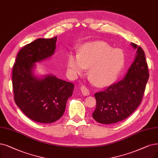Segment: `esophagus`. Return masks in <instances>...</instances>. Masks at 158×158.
<instances>
[{
  "label": "esophagus",
  "mask_w": 158,
  "mask_h": 158,
  "mask_svg": "<svg viewBox=\"0 0 158 158\" xmlns=\"http://www.w3.org/2000/svg\"><path fill=\"white\" fill-rule=\"evenodd\" d=\"M80 90L81 91V93H82L85 96H87L89 94V90L88 89V88L85 85H81L80 87Z\"/></svg>",
  "instance_id": "34e87169"
}]
</instances>
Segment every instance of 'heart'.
Returning <instances> with one entry per match:
<instances>
[{
	"instance_id": "1",
	"label": "heart",
	"mask_w": 158,
	"mask_h": 158,
	"mask_svg": "<svg viewBox=\"0 0 158 158\" xmlns=\"http://www.w3.org/2000/svg\"><path fill=\"white\" fill-rule=\"evenodd\" d=\"M124 64L123 50L114 49L104 42L86 44L79 54H71L67 58V67L71 74L74 77L81 75L86 72L87 67H90V80L100 86L113 82Z\"/></svg>"
}]
</instances>
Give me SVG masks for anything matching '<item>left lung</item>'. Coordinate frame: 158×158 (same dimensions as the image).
<instances>
[{
  "label": "left lung",
  "instance_id": "8db88e82",
  "mask_svg": "<svg viewBox=\"0 0 158 158\" xmlns=\"http://www.w3.org/2000/svg\"><path fill=\"white\" fill-rule=\"evenodd\" d=\"M137 54L126 77L107 89L94 94L96 108L93 117L101 124H113L129 117L139 106L149 78L143 50L131 43Z\"/></svg>",
  "mask_w": 158,
  "mask_h": 158
}]
</instances>
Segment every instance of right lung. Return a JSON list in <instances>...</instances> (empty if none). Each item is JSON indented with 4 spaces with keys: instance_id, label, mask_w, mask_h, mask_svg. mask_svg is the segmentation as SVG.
<instances>
[{
    "instance_id": "add662e5",
    "label": "right lung",
    "mask_w": 158,
    "mask_h": 158,
    "mask_svg": "<svg viewBox=\"0 0 158 158\" xmlns=\"http://www.w3.org/2000/svg\"><path fill=\"white\" fill-rule=\"evenodd\" d=\"M57 36L37 39L19 52L12 71V85L17 106L28 118L37 123H52L64 115L73 84L49 74L38 79L33 74L34 63L51 56Z\"/></svg>"
}]
</instances>
